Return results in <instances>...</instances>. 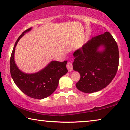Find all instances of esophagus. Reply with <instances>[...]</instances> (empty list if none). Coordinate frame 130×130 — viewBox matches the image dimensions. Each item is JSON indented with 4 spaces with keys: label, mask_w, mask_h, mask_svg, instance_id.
I'll return each mask as SVG.
<instances>
[{
    "label": "esophagus",
    "mask_w": 130,
    "mask_h": 130,
    "mask_svg": "<svg viewBox=\"0 0 130 130\" xmlns=\"http://www.w3.org/2000/svg\"><path fill=\"white\" fill-rule=\"evenodd\" d=\"M66 67H67V69H68L69 72H72L73 70V65L71 62H68V63H67Z\"/></svg>",
    "instance_id": "34e87169"
}]
</instances>
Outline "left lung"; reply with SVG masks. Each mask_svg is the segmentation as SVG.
Masks as SVG:
<instances>
[{
	"label": "left lung",
	"instance_id": "8db88e82",
	"mask_svg": "<svg viewBox=\"0 0 130 130\" xmlns=\"http://www.w3.org/2000/svg\"><path fill=\"white\" fill-rule=\"evenodd\" d=\"M73 56V69L80 74L76 86L84 93H93L105 88L118 70V45L108 32L92 38L74 51Z\"/></svg>",
	"mask_w": 130,
	"mask_h": 130
}]
</instances>
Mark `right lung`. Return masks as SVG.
<instances>
[{
  "instance_id": "1",
  "label": "right lung",
  "mask_w": 130,
  "mask_h": 130,
  "mask_svg": "<svg viewBox=\"0 0 130 130\" xmlns=\"http://www.w3.org/2000/svg\"><path fill=\"white\" fill-rule=\"evenodd\" d=\"M32 28L22 33L17 39L10 60V74L16 85L28 96L41 99L50 96L57 88L59 80L67 73V61H51L44 69L35 73H26L21 71L15 61V48L19 40Z\"/></svg>"
}]
</instances>
